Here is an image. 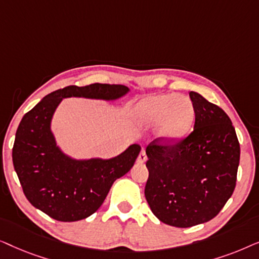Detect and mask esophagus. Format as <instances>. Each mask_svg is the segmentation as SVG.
Masks as SVG:
<instances>
[{
	"mask_svg": "<svg viewBox=\"0 0 259 259\" xmlns=\"http://www.w3.org/2000/svg\"><path fill=\"white\" fill-rule=\"evenodd\" d=\"M146 160H147V155H146V153H145V151H141L140 153H139V155H138L137 161L139 162V164H143V162H145Z\"/></svg>",
	"mask_w": 259,
	"mask_h": 259,
	"instance_id": "esophagus-1",
	"label": "esophagus"
}]
</instances>
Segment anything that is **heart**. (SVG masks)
I'll list each match as a JSON object with an SVG mask.
<instances>
[{"mask_svg": "<svg viewBox=\"0 0 259 259\" xmlns=\"http://www.w3.org/2000/svg\"><path fill=\"white\" fill-rule=\"evenodd\" d=\"M132 115L143 128L157 125L155 137L159 140L175 143L191 132L196 120V109L185 95L155 94L138 102Z\"/></svg>", "mask_w": 259, "mask_h": 259, "instance_id": "obj_1", "label": "heart"}]
</instances>
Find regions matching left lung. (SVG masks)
Returning a JSON list of instances; mask_svg holds the SVG:
<instances>
[{"label":"left lung","mask_w":259,"mask_h":259,"mask_svg":"<svg viewBox=\"0 0 259 259\" xmlns=\"http://www.w3.org/2000/svg\"><path fill=\"white\" fill-rule=\"evenodd\" d=\"M194 128L175 143L148 145L145 197L159 221L191 228L211 221L236 187L240 147L228 114L197 92Z\"/></svg>","instance_id":"left-lung-1"}]
</instances>
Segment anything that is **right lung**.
<instances>
[{
    "label": "right lung",
    "instance_id": "1",
    "mask_svg": "<svg viewBox=\"0 0 259 259\" xmlns=\"http://www.w3.org/2000/svg\"><path fill=\"white\" fill-rule=\"evenodd\" d=\"M128 92L123 84L68 86L46 95L24 114L16 131L13 164L34 207L60 222L81 221L101 206L113 183L133 167L141 150L138 144L111 159H74L58 146L51 127L63 99L114 101Z\"/></svg>",
    "mask_w": 259,
    "mask_h": 259
}]
</instances>
